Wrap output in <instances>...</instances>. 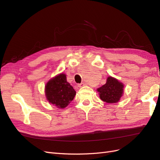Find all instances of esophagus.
Segmentation results:
<instances>
[{
  "mask_svg": "<svg viewBox=\"0 0 160 160\" xmlns=\"http://www.w3.org/2000/svg\"><path fill=\"white\" fill-rule=\"evenodd\" d=\"M85 84L84 83H80V84H79V88H82V87H83L84 85H85Z\"/></svg>",
  "mask_w": 160,
  "mask_h": 160,
  "instance_id": "1",
  "label": "esophagus"
}]
</instances>
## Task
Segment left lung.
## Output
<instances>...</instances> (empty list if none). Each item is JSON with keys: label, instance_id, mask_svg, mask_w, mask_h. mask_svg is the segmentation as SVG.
<instances>
[{"label": "left lung", "instance_id": "8db88e82", "mask_svg": "<svg viewBox=\"0 0 160 160\" xmlns=\"http://www.w3.org/2000/svg\"><path fill=\"white\" fill-rule=\"evenodd\" d=\"M101 99L109 103H117L123 93V85L113 77H109L106 83L98 89Z\"/></svg>", "mask_w": 160, "mask_h": 160}]
</instances>
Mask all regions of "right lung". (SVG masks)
<instances>
[{"label":"right lung","instance_id":"right-lung-1","mask_svg":"<svg viewBox=\"0 0 160 160\" xmlns=\"http://www.w3.org/2000/svg\"><path fill=\"white\" fill-rule=\"evenodd\" d=\"M45 93L49 103L59 108H65L73 99L76 91L67 82L65 74L61 73L47 83Z\"/></svg>","mask_w":160,"mask_h":160}]
</instances>
